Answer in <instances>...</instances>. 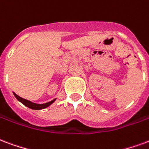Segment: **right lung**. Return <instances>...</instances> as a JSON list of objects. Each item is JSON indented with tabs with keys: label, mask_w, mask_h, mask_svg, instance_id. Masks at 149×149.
Wrapping results in <instances>:
<instances>
[{
	"label": "right lung",
	"mask_w": 149,
	"mask_h": 149,
	"mask_svg": "<svg viewBox=\"0 0 149 149\" xmlns=\"http://www.w3.org/2000/svg\"><path fill=\"white\" fill-rule=\"evenodd\" d=\"M13 95H15L16 99L18 100V101H19L20 102H22L24 106H26L27 107H29L31 109H33V110H42V109H45L48 107L49 106H50L52 104L53 102H54L56 99L54 100H51V101H49L48 102H46V103H42V104H38V103H35V102H32L29 101V100H25V99H23L21 97H19V95L15 93V92H13Z\"/></svg>",
	"instance_id": "right-lung-1"
}]
</instances>
